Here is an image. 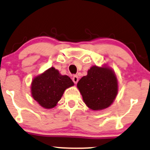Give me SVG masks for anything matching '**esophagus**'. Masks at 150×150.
<instances>
[{
	"mask_svg": "<svg viewBox=\"0 0 150 150\" xmlns=\"http://www.w3.org/2000/svg\"><path fill=\"white\" fill-rule=\"evenodd\" d=\"M72 80H73V81H74V83L75 84H76L77 83H78V81H79V77H78V76H76V75L74 76L73 78H72Z\"/></svg>",
	"mask_w": 150,
	"mask_h": 150,
	"instance_id": "obj_1",
	"label": "esophagus"
}]
</instances>
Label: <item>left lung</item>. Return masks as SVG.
Listing matches in <instances>:
<instances>
[{"mask_svg": "<svg viewBox=\"0 0 150 150\" xmlns=\"http://www.w3.org/2000/svg\"><path fill=\"white\" fill-rule=\"evenodd\" d=\"M86 106L93 111L108 108L117 96L119 85L115 72L112 68L103 64L93 66L88 70L77 83Z\"/></svg>", "mask_w": 150, "mask_h": 150, "instance_id": "1", "label": "left lung"}]
</instances>
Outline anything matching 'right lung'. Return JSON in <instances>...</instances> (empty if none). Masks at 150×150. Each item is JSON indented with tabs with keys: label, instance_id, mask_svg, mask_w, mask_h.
Instances as JSON below:
<instances>
[{
	"label": "right lung",
	"instance_id": "add662e5",
	"mask_svg": "<svg viewBox=\"0 0 150 150\" xmlns=\"http://www.w3.org/2000/svg\"><path fill=\"white\" fill-rule=\"evenodd\" d=\"M74 85L68 76L62 75L52 67L33 79L31 96L44 109L53 108L64 94V91Z\"/></svg>",
	"mask_w": 150,
	"mask_h": 150
}]
</instances>
